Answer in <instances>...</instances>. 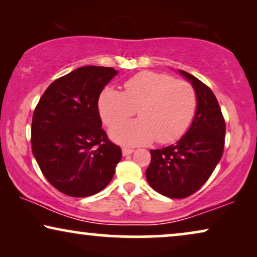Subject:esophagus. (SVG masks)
Segmentation results:
<instances>
[{
	"label": "esophagus",
	"instance_id": "34e87169",
	"mask_svg": "<svg viewBox=\"0 0 257 257\" xmlns=\"http://www.w3.org/2000/svg\"><path fill=\"white\" fill-rule=\"evenodd\" d=\"M121 152H122V156L126 157V156H130V154H132L133 152H135V150H132V149H126V147H124V149L121 150Z\"/></svg>",
	"mask_w": 257,
	"mask_h": 257
}]
</instances>
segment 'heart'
Returning a JSON list of instances; mask_svg holds the SVG:
<instances>
[{
  "label": "heart",
  "mask_w": 257,
  "mask_h": 257,
  "mask_svg": "<svg viewBox=\"0 0 257 257\" xmlns=\"http://www.w3.org/2000/svg\"><path fill=\"white\" fill-rule=\"evenodd\" d=\"M198 97L192 84L166 73L142 71L127 79L124 91L105 87L98 99L107 126L139 111L140 118L110 130L111 138L124 146L147 145L157 139L168 144L180 138L194 119Z\"/></svg>",
  "instance_id": "heart-1"
}]
</instances>
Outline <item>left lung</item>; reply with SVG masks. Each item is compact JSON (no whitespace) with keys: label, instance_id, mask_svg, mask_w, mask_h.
<instances>
[{"label":"left lung","instance_id":"1","mask_svg":"<svg viewBox=\"0 0 257 257\" xmlns=\"http://www.w3.org/2000/svg\"><path fill=\"white\" fill-rule=\"evenodd\" d=\"M198 97V106L188 131L177 144L151 150L146 179L154 191L171 199L195 193L212 175L223 153L224 122L213 91L191 73L179 70Z\"/></svg>","mask_w":257,"mask_h":257}]
</instances>
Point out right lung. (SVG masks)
Returning a JSON list of instances; mask_svg holds the SVG:
<instances>
[{"label": "right lung", "instance_id": "add662e5", "mask_svg": "<svg viewBox=\"0 0 257 257\" xmlns=\"http://www.w3.org/2000/svg\"><path fill=\"white\" fill-rule=\"evenodd\" d=\"M113 68L87 65L56 79L34 111L33 154L47 180L73 198L103 191L121 159L120 147L101 128L98 99L117 75Z\"/></svg>", "mask_w": 257, "mask_h": 257}]
</instances>
